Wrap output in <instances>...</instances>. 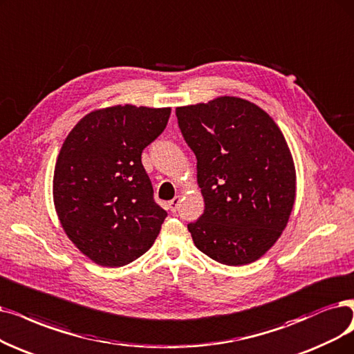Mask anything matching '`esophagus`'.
<instances>
[{
	"label": "esophagus",
	"instance_id": "esophagus-1",
	"mask_svg": "<svg viewBox=\"0 0 354 354\" xmlns=\"http://www.w3.org/2000/svg\"><path fill=\"white\" fill-rule=\"evenodd\" d=\"M178 205H180V196H176L173 201L168 202V209L171 212H176L178 209Z\"/></svg>",
	"mask_w": 354,
	"mask_h": 354
}]
</instances>
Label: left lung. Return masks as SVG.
Wrapping results in <instances>:
<instances>
[{"mask_svg":"<svg viewBox=\"0 0 354 354\" xmlns=\"http://www.w3.org/2000/svg\"><path fill=\"white\" fill-rule=\"evenodd\" d=\"M197 158L203 215L187 225L194 245L226 266H244L270 250L296 197L292 152L266 110L235 95L176 109Z\"/></svg>","mask_w":354,"mask_h":354,"instance_id":"1","label":"left lung"}]
</instances>
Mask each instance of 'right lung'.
I'll return each mask as SVG.
<instances>
[{
	"mask_svg": "<svg viewBox=\"0 0 354 354\" xmlns=\"http://www.w3.org/2000/svg\"><path fill=\"white\" fill-rule=\"evenodd\" d=\"M171 107L116 104L87 113L68 133L53 171L56 215L74 245L104 267L147 252L167 212L140 161Z\"/></svg>",
	"mask_w": 354,
	"mask_h": 354,
	"instance_id": "right-lung-1",
	"label": "right lung"
}]
</instances>
